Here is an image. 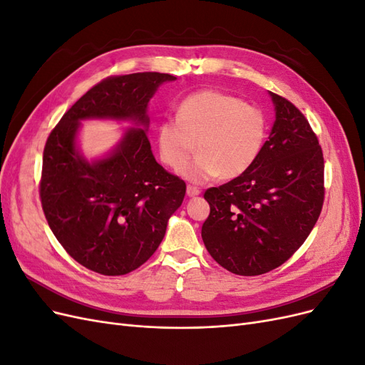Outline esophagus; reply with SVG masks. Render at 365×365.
Instances as JSON below:
<instances>
[{
    "label": "esophagus",
    "mask_w": 365,
    "mask_h": 365,
    "mask_svg": "<svg viewBox=\"0 0 365 365\" xmlns=\"http://www.w3.org/2000/svg\"><path fill=\"white\" fill-rule=\"evenodd\" d=\"M200 193H201L200 189H196V187H193V185H187V196L189 197H195Z\"/></svg>",
    "instance_id": "34e87169"
}]
</instances>
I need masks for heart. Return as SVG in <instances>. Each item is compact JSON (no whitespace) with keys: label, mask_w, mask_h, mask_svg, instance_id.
<instances>
[{"label":"heart","mask_w":365,"mask_h":365,"mask_svg":"<svg viewBox=\"0 0 365 365\" xmlns=\"http://www.w3.org/2000/svg\"><path fill=\"white\" fill-rule=\"evenodd\" d=\"M268 134V120L260 108L216 90L195 93L176 108V118L157 125L160 160L178 170L196 143L197 157L181 170L187 181L202 184L217 176L239 178L257 161Z\"/></svg>","instance_id":"obj_1"}]
</instances>
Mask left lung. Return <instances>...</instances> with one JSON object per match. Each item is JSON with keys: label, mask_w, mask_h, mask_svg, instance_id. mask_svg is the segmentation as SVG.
Masks as SVG:
<instances>
[{"label": "left lung", "mask_w": 365, "mask_h": 365, "mask_svg": "<svg viewBox=\"0 0 365 365\" xmlns=\"http://www.w3.org/2000/svg\"><path fill=\"white\" fill-rule=\"evenodd\" d=\"M275 120L252 168L204 193L207 251L237 275L280 267L303 245L324 201V160L309 121L269 91Z\"/></svg>", "instance_id": "left-lung-1"}]
</instances>
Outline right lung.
<instances>
[{"instance_id":"1","label":"right lung","mask_w":365,"mask_h":365,"mask_svg":"<svg viewBox=\"0 0 365 365\" xmlns=\"http://www.w3.org/2000/svg\"><path fill=\"white\" fill-rule=\"evenodd\" d=\"M172 74L108 77L83 94L51 130L42 158L41 202L59 244L85 268L123 275L149 260L185 182L163 169L148 140V106ZM86 119L132 123L114 150L88 160L78 146Z\"/></svg>"}]
</instances>
